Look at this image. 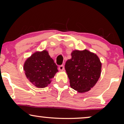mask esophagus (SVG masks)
<instances>
[{
	"mask_svg": "<svg viewBox=\"0 0 124 124\" xmlns=\"http://www.w3.org/2000/svg\"><path fill=\"white\" fill-rule=\"evenodd\" d=\"M65 69V67H64L63 65H61V66H59V70L60 71H63Z\"/></svg>",
	"mask_w": 124,
	"mask_h": 124,
	"instance_id": "obj_1",
	"label": "esophagus"
}]
</instances>
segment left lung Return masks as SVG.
<instances>
[{
    "label": "left lung",
    "instance_id": "8db88e82",
    "mask_svg": "<svg viewBox=\"0 0 124 124\" xmlns=\"http://www.w3.org/2000/svg\"><path fill=\"white\" fill-rule=\"evenodd\" d=\"M65 68L70 86L79 93H85L94 86L100 77L101 62L94 53L85 49L74 50Z\"/></svg>",
    "mask_w": 124,
    "mask_h": 124
}]
</instances>
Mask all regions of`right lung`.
Here are the masks:
<instances>
[{"label": "right lung", "instance_id": "add662e5", "mask_svg": "<svg viewBox=\"0 0 124 124\" xmlns=\"http://www.w3.org/2000/svg\"><path fill=\"white\" fill-rule=\"evenodd\" d=\"M58 66L46 50L37 51L26 59L23 69L28 80L38 88H44L58 72Z\"/></svg>", "mask_w": 124, "mask_h": 124}]
</instances>
